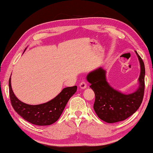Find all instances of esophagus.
<instances>
[{"mask_svg":"<svg viewBox=\"0 0 153 153\" xmlns=\"http://www.w3.org/2000/svg\"><path fill=\"white\" fill-rule=\"evenodd\" d=\"M79 86H80L81 88H82V89L86 88V86H87V83L86 82V80H82V82H80Z\"/></svg>","mask_w":153,"mask_h":153,"instance_id":"1","label":"esophagus"}]
</instances>
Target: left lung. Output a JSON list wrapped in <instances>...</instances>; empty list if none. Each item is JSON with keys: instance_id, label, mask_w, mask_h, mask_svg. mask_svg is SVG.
<instances>
[{"instance_id": "1", "label": "left lung", "mask_w": 153, "mask_h": 153, "mask_svg": "<svg viewBox=\"0 0 153 153\" xmlns=\"http://www.w3.org/2000/svg\"><path fill=\"white\" fill-rule=\"evenodd\" d=\"M141 65L139 87L137 91L124 94L109 85L105 71L100 67L87 75L90 87L95 93L94 110L100 119L107 123H116L130 117L141 105L145 91V68L143 59L135 51Z\"/></svg>"}]
</instances>
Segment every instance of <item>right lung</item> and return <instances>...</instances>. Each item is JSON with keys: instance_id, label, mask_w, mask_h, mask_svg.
I'll return each mask as SVG.
<instances>
[{"instance_id": "1", "label": "right lung", "mask_w": 153, "mask_h": 153, "mask_svg": "<svg viewBox=\"0 0 153 153\" xmlns=\"http://www.w3.org/2000/svg\"><path fill=\"white\" fill-rule=\"evenodd\" d=\"M77 86L65 88L51 100L39 105H29L19 100L12 91L9 79V95L14 110L28 122L37 126H49L57 121L68 100L76 92Z\"/></svg>"}]
</instances>
